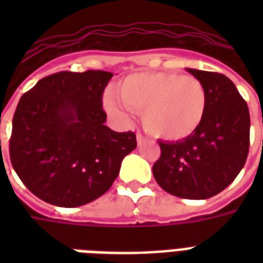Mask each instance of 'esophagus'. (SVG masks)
<instances>
[{
	"instance_id": "obj_1",
	"label": "esophagus",
	"mask_w": 263,
	"mask_h": 263,
	"mask_svg": "<svg viewBox=\"0 0 263 263\" xmlns=\"http://www.w3.org/2000/svg\"><path fill=\"white\" fill-rule=\"evenodd\" d=\"M137 142H138V145H142V143L146 142V138L143 137L142 134H139V132H138V134H137Z\"/></svg>"
}]
</instances>
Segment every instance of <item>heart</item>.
Returning <instances> with one entry per match:
<instances>
[{"label":"heart","instance_id":"obj_1","mask_svg":"<svg viewBox=\"0 0 263 263\" xmlns=\"http://www.w3.org/2000/svg\"><path fill=\"white\" fill-rule=\"evenodd\" d=\"M117 96L104 98L109 115L128 122V110L141 112L145 131L166 141H180L197 131L205 115L207 96L201 81L173 71L128 76L117 86Z\"/></svg>","mask_w":263,"mask_h":263}]
</instances>
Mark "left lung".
Segmentation results:
<instances>
[{"mask_svg": "<svg viewBox=\"0 0 263 263\" xmlns=\"http://www.w3.org/2000/svg\"><path fill=\"white\" fill-rule=\"evenodd\" d=\"M201 81L207 109L193 135L176 142H159L160 158L152 172L167 193L204 200L228 187L247 162L249 151V109L227 76L187 69Z\"/></svg>", "mask_w": 263, "mask_h": 263, "instance_id": "8db88e82", "label": "left lung"}]
</instances>
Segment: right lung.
<instances>
[{
  "label": "right lung",
  "instance_id": "obj_1",
  "mask_svg": "<svg viewBox=\"0 0 263 263\" xmlns=\"http://www.w3.org/2000/svg\"><path fill=\"white\" fill-rule=\"evenodd\" d=\"M111 77L103 70L59 71L21 97L9 158L22 183L43 201L79 207L96 200L137 148L134 132L104 125L103 92Z\"/></svg>",
  "mask_w": 263,
  "mask_h": 263
}]
</instances>
